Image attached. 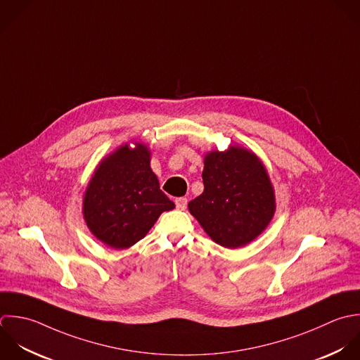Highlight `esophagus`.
Instances as JSON below:
<instances>
[{"instance_id": "obj_1", "label": "esophagus", "mask_w": 360, "mask_h": 360, "mask_svg": "<svg viewBox=\"0 0 360 360\" xmlns=\"http://www.w3.org/2000/svg\"><path fill=\"white\" fill-rule=\"evenodd\" d=\"M188 205V199L186 198H176L175 199V206L178 210H185Z\"/></svg>"}]
</instances>
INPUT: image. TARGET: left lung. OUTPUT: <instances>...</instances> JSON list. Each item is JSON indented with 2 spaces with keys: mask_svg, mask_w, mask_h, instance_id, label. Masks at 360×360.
Instances as JSON below:
<instances>
[{
  "mask_svg": "<svg viewBox=\"0 0 360 360\" xmlns=\"http://www.w3.org/2000/svg\"><path fill=\"white\" fill-rule=\"evenodd\" d=\"M205 191L189 202L213 241L240 248L255 240L275 213V195L259 158L241 147L212 151L205 157Z\"/></svg>",
  "mask_w": 360,
  "mask_h": 360,
  "instance_id": "obj_1",
  "label": "left lung"
}]
</instances>
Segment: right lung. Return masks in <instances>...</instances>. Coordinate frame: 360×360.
Masks as SVG:
<instances>
[{"mask_svg":"<svg viewBox=\"0 0 360 360\" xmlns=\"http://www.w3.org/2000/svg\"><path fill=\"white\" fill-rule=\"evenodd\" d=\"M174 207L150 168L148 148L124 144L99 164L89 181L84 219L98 240L123 250L144 238L160 214Z\"/></svg>","mask_w":360,"mask_h":360,"instance_id":"1","label":"right lung"}]
</instances>
